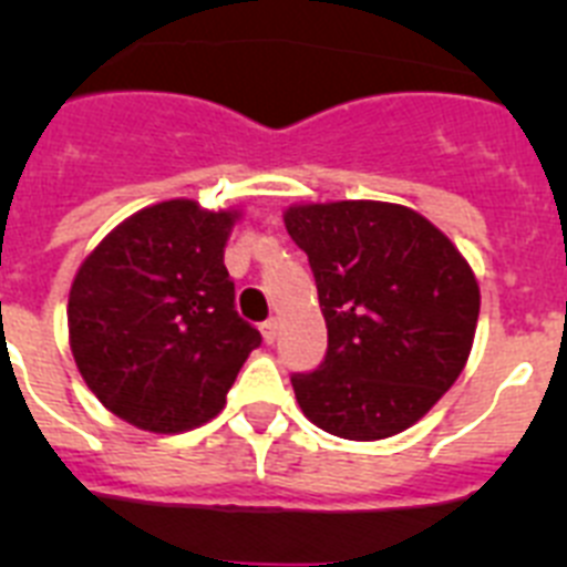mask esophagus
<instances>
[{
    "label": "esophagus",
    "instance_id": "1",
    "mask_svg": "<svg viewBox=\"0 0 567 567\" xmlns=\"http://www.w3.org/2000/svg\"><path fill=\"white\" fill-rule=\"evenodd\" d=\"M260 334H264V340H267V343H275V340H278V334H280L278 318L264 320V323H260Z\"/></svg>",
    "mask_w": 567,
    "mask_h": 567
}]
</instances>
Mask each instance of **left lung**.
<instances>
[{"instance_id":"8db88e82","label":"left lung","mask_w":567,"mask_h":567,"mask_svg":"<svg viewBox=\"0 0 567 567\" xmlns=\"http://www.w3.org/2000/svg\"><path fill=\"white\" fill-rule=\"evenodd\" d=\"M284 224L309 255L329 329L318 369L292 374L300 409L334 437L400 434L468 360L480 318L468 260L400 204H298Z\"/></svg>"}]
</instances>
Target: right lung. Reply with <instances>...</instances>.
Masks as SVG:
<instances>
[{
    "mask_svg": "<svg viewBox=\"0 0 567 567\" xmlns=\"http://www.w3.org/2000/svg\"><path fill=\"white\" fill-rule=\"evenodd\" d=\"M235 209L187 198L130 215L79 267L70 349L90 392L144 432L178 434L221 412L260 332L235 312L224 247Z\"/></svg>",
    "mask_w": 567,
    "mask_h": 567,
    "instance_id": "obj_1",
    "label": "right lung"
}]
</instances>
